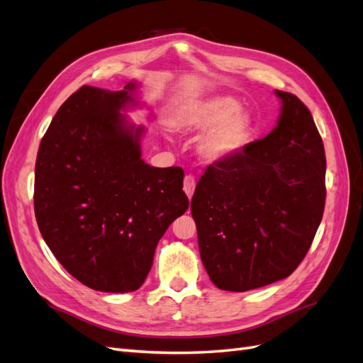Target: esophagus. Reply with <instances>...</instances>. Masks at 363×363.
Listing matches in <instances>:
<instances>
[{
  "label": "esophagus",
  "mask_w": 363,
  "mask_h": 363,
  "mask_svg": "<svg viewBox=\"0 0 363 363\" xmlns=\"http://www.w3.org/2000/svg\"><path fill=\"white\" fill-rule=\"evenodd\" d=\"M195 184H196V182H195L194 175H191V174L186 175L184 180H183V191H184L186 195L189 196V199H192L194 191H195Z\"/></svg>",
  "instance_id": "obj_1"
}]
</instances>
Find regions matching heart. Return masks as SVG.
<instances>
[{"mask_svg":"<svg viewBox=\"0 0 363 363\" xmlns=\"http://www.w3.org/2000/svg\"><path fill=\"white\" fill-rule=\"evenodd\" d=\"M240 108L235 96L204 98L180 106L172 124L182 131H208L200 144L201 156L208 162H223L239 155L255 131L251 116Z\"/></svg>","mask_w":363,"mask_h":363,"instance_id":"b5f03b06","label":"heart"}]
</instances>
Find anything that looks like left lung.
I'll use <instances>...</instances> for the list:
<instances>
[{"label":"left lung","instance_id":"left-lung-1","mask_svg":"<svg viewBox=\"0 0 363 363\" xmlns=\"http://www.w3.org/2000/svg\"><path fill=\"white\" fill-rule=\"evenodd\" d=\"M279 123L235 157L211 164L191 212L216 288L245 292L289 277L309 251L325 206V152L311 111L276 91Z\"/></svg>","mask_w":363,"mask_h":363}]
</instances>
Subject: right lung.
Listing matches in <instances>:
<instances>
[{
	"mask_svg": "<svg viewBox=\"0 0 363 363\" xmlns=\"http://www.w3.org/2000/svg\"><path fill=\"white\" fill-rule=\"evenodd\" d=\"M135 87L82 86L52 118L36 159L40 235L72 277L101 292L139 289L160 238L189 207L182 168L140 159L144 128L121 113L136 103Z\"/></svg>",
	"mask_w": 363,
	"mask_h": 363,
	"instance_id": "right-lung-1",
	"label": "right lung"
}]
</instances>
